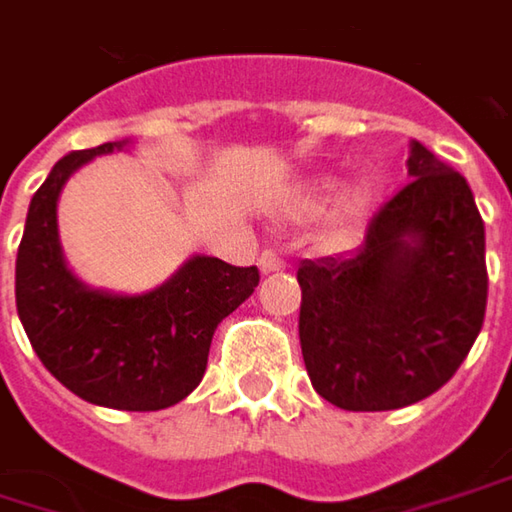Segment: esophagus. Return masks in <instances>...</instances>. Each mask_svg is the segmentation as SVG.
Returning <instances> with one entry per match:
<instances>
[{"label": "esophagus", "instance_id": "34e87169", "mask_svg": "<svg viewBox=\"0 0 512 512\" xmlns=\"http://www.w3.org/2000/svg\"><path fill=\"white\" fill-rule=\"evenodd\" d=\"M284 266H286L284 260L275 255L272 249H266V252L260 255V272H263V275H269V272H281Z\"/></svg>", "mask_w": 512, "mask_h": 512}]
</instances>
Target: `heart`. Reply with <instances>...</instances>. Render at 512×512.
Returning a JSON list of instances; mask_svg holds the SVG:
<instances>
[{"label": "heart", "instance_id": "heart-1", "mask_svg": "<svg viewBox=\"0 0 512 512\" xmlns=\"http://www.w3.org/2000/svg\"><path fill=\"white\" fill-rule=\"evenodd\" d=\"M342 176L336 173H316L301 179L284 202V214L292 220H316L331 211L321 228V243L327 249H347L356 243L365 220L371 217L376 202V191L371 185H353L347 188Z\"/></svg>", "mask_w": 512, "mask_h": 512}]
</instances>
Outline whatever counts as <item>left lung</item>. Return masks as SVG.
<instances>
[{
    "label": "left lung",
    "instance_id": "obj_1",
    "mask_svg": "<svg viewBox=\"0 0 512 512\" xmlns=\"http://www.w3.org/2000/svg\"><path fill=\"white\" fill-rule=\"evenodd\" d=\"M408 182L347 255L298 266L310 382L345 411H391L461 368L487 310L484 220L466 179L420 141Z\"/></svg>",
    "mask_w": 512,
    "mask_h": 512
}]
</instances>
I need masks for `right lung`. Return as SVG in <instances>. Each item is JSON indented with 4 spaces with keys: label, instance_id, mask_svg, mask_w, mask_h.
<instances>
[{
    "label": "right lung",
    "instance_id": "add662e5",
    "mask_svg": "<svg viewBox=\"0 0 512 512\" xmlns=\"http://www.w3.org/2000/svg\"><path fill=\"white\" fill-rule=\"evenodd\" d=\"M130 147L124 138L69 153L31 196L16 252V313L40 362L80 400L159 411L202 382L217 324L255 292L260 275L194 255L165 284L136 295L83 284L60 246L57 202L75 170Z\"/></svg>",
    "mask_w": 512,
    "mask_h": 512
}]
</instances>
